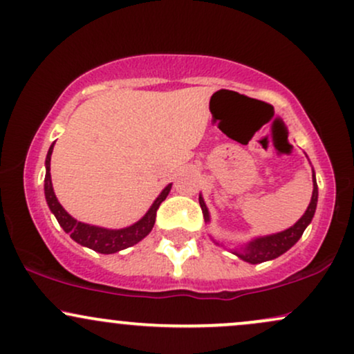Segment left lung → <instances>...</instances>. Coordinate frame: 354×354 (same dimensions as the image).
Returning <instances> with one entry per match:
<instances>
[{"instance_id":"1","label":"left lung","mask_w":354,"mask_h":354,"mask_svg":"<svg viewBox=\"0 0 354 354\" xmlns=\"http://www.w3.org/2000/svg\"><path fill=\"white\" fill-rule=\"evenodd\" d=\"M316 205H318V185H316V176H315V169H313V194H311V201L308 205L306 211L298 221L295 223L291 228L279 231V233L274 234H268V236H258L251 241L245 243L239 248H233L231 253L236 254L239 259L243 261L251 263V265H258V263H265V261H271V259L278 258L283 253H286L291 246H295L298 243V239L301 238V234L304 233V230L308 228V225L311 223L313 216H315L316 211ZM200 206L203 209V216H205V221L209 223V211L206 208V203L203 200V196L200 194ZM216 243V241H214ZM219 245V243H216Z\"/></svg>"}]
</instances>
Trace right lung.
<instances>
[{
    "instance_id": "add662e5",
    "label": "right lung",
    "mask_w": 354,
    "mask_h": 354,
    "mask_svg": "<svg viewBox=\"0 0 354 354\" xmlns=\"http://www.w3.org/2000/svg\"><path fill=\"white\" fill-rule=\"evenodd\" d=\"M53 146H55V143H53L50 146V149H48L46 161H44V166H46V176H44V198H46V203L48 206H50L51 213L55 214L56 219H58L59 226L64 230V233L70 234L71 239H75V241L80 243L81 246H86L89 250L103 254L118 253V251L136 245L141 239L148 236L149 231H151L154 226L158 208H160L161 203L166 200L168 193L171 191V183L161 191L160 196H158L151 205V208L146 211L145 216L141 218L140 221H136L135 225L126 226V228L121 230H108L101 228V226L88 225V223H81L78 219L73 218L71 214L59 205L58 198H56L55 194V189H53L50 173Z\"/></svg>"
}]
</instances>
